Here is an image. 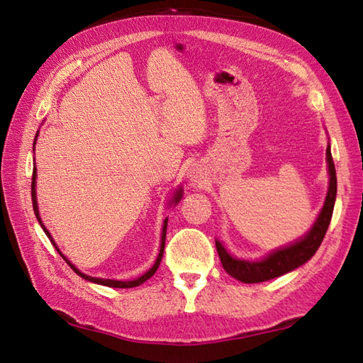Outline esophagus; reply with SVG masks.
Masks as SVG:
<instances>
[{"label":"esophagus","instance_id":"obj_1","mask_svg":"<svg viewBox=\"0 0 363 363\" xmlns=\"http://www.w3.org/2000/svg\"><path fill=\"white\" fill-rule=\"evenodd\" d=\"M188 179H189V182H192L194 184H195V183H200V182L203 180V174H201V171H200L199 168H191L189 172H188Z\"/></svg>","mask_w":363,"mask_h":363}]
</instances>
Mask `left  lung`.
Masks as SVG:
<instances>
[{"mask_svg": "<svg viewBox=\"0 0 363 363\" xmlns=\"http://www.w3.org/2000/svg\"><path fill=\"white\" fill-rule=\"evenodd\" d=\"M327 163H328V175H330L327 196H325L321 212L318 215L312 228L309 230V233L288 247L272 251L271 255H268L267 257H263L260 260L236 259L232 255H228V251L224 248L221 242H219V240H215L218 256L221 259L223 268L227 271V274H230L233 279L242 283H260V281H267L271 279L280 277L289 271H294L295 268L301 267L303 263H306L315 255L325 236L328 224H330L335 200H336L337 183H336V169H335L330 145L327 147Z\"/></svg>", "mask_w": 363, "mask_h": 363, "instance_id": "left-lung-1", "label": "left lung"}]
</instances>
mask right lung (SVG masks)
Instances as JSON below:
<instances>
[{"label": "right lung", "instance_id": "right-lung-1", "mask_svg": "<svg viewBox=\"0 0 363 363\" xmlns=\"http://www.w3.org/2000/svg\"><path fill=\"white\" fill-rule=\"evenodd\" d=\"M36 138H38V133H36ZM36 144V142H35ZM36 177H38V174H36V167L33 168V177H31V201H33V211H35V215H36V218H38V221H39V224H40V227L43 228V232H45V235L51 239V242H52V245L56 247V250L59 251V255L63 257V260H67V263L68 265L72 268V271L74 272H77L79 274L80 277H83L84 280H87V281H92V283H96V284H103V286H108V288H136V286H139V284H142L144 281H147L150 277H152L155 276V272L157 271V268H159V265H160V260H162V257H163V250H164V238H167V225H168V218L164 219L163 221V228H162V239H160V251H159V256H157V259H156V262H155V265H152L144 276H140V277H138L136 280H128V281H121V280H111V279H96V277H91V276H86V274H83L82 271H79L77 269L72 263L65 257L62 252H60V250L57 248V245H56V242H54L52 240V238H51V235H50V232L48 230L45 228V225H43V223H42V219H40V216H39V208H38V200H36ZM182 189H177L175 191V194H174V199H172V201L171 203H175L177 204L180 200H182Z\"/></svg>", "mask_w": 363, "mask_h": 363}]
</instances>
